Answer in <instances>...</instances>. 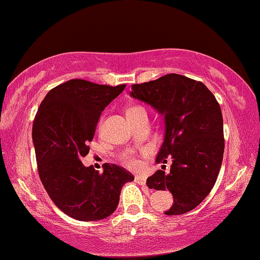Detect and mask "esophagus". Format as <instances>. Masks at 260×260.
<instances>
[{
    "label": "esophagus",
    "mask_w": 260,
    "mask_h": 260,
    "mask_svg": "<svg viewBox=\"0 0 260 260\" xmlns=\"http://www.w3.org/2000/svg\"><path fill=\"white\" fill-rule=\"evenodd\" d=\"M135 182H137V183L140 184V185H145L146 184V177L140 176V175L135 176Z\"/></svg>",
    "instance_id": "34e87169"
}]
</instances>
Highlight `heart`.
<instances>
[{"instance_id": "obj_1", "label": "heart", "mask_w": 260, "mask_h": 260, "mask_svg": "<svg viewBox=\"0 0 260 260\" xmlns=\"http://www.w3.org/2000/svg\"><path fill=\"white\" fill-rule=\"evenodd\" d=\"M140 110H142L141 106H132L128 108V110H127V115L133 114V113H135V112H138ZM122 161H123V164L127 166V167L133 168V169L140 168L142 165L141 161L139 160V157L134 153H127L125 156H123Z\"/></svg>"}]
</instances>
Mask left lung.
Here are the masks:
<instances>
[{
  "label": "left lung",
  "mask_w": 260,
  "mask_h": 260,
  "mask_svg": "<svg viewBox=\"0 0 260 260\" xmlns=\"http://www.w3.org/2000/svg\"><path fill=\"white\" fill-rule=\"evenodd\" d=\"M131 95L165 115V141L156 162L173 158L169 173L157 170L147 185L172 192L174 204L166 215L192 210L211 191L222 166L224 132L218 102L203 83L176 73L132 85Z\"/></svg>",
  "instance_id": "8db88e82"
}]
</instances>
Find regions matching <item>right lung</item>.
I'll return each instance as SVG.
<instances>
[{
	"instance_id": "right-lung-1",
	"label": "right lung",
	"mask_w": 260,
	"mask_h": 260,
	"mask_svg": "<svg viewBox=\"0 0 260 260\" xmlns=\"http://www.w3.org/2000/svg\"><path fill=\"white\" fill-rule=\"evenodd\" d=\"M118 86L71 79L50 90L32 125L40 179L50 199L77 220L104 219L117 209L122 185L134 180L125 168L104 164V172L85 167L100 114L123 91Z\"/></svg>"
}]
</instances>
